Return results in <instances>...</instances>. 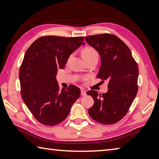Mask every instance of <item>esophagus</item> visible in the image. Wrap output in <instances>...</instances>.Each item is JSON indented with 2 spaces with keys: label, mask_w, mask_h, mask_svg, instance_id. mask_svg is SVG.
<instances>
[{
  "label": "esophagus",
  "mask_w": 159,
  "mask_h": 159,
  "mask_svg": "<svg viewBox=\"0 0 159 159\" xmlns=\"http://www.w3.org/2000/svg\"><path fill=\"white\" fill-rule=\"evenodd\" d=\"M80 94H81L82 96H85L86 95V91L84 89H81V90H80Z\"/></svg>",
  "instance_id": "1"
}]
</instances>
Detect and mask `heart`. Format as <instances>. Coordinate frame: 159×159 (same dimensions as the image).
Instances as JSON below:
<instances>
[{
	"instance_id": "heart-1",
	"label": "heart",
	"mask_w": 159,
	"mask_h": 159,
	"mask_svg": "<svg viewBox=\"0 0 159 159\" xmlns=\"http://www.w3.org/2000/svg\"><path fill=\"white\" fill-rule=\"evenodd\" d=\"M94 54H98L95 51V50L93 48L88 47L83 49L82 52V55H94Z\"/></svg>"
}]
</instances>
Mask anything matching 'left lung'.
<instances>
[{"label":"left lung","instance_id":"left-lung-1","mask_svg":"<svg viewBox=\"0 0 159 159\" xmlns=\"http://www.w3.org/2000/svg\"><path fill=\"white\" fill-rule=\"evenodd\" d=\"M85 40L100 55L101 66L97 77L108 81L107 93L87 92L95 102L88 113L97 122L114 124L127 114L138 93V64L129 48L114 34L93 35Z\"/></svg>","mask_w":159,"mask_h":159}]
</instances>
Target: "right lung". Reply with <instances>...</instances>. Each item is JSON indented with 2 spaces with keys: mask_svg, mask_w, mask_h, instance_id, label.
<instances>
[{
  "mask_svg": "<svg viewBox=\"0 0 159 159\" xmlns=\"http://www.w3.org/2000/svg\"><path fill=\"white\" fill-rule=\"evenodd\" d=\"M84 41V37L45 36L36 39L26 50L20 69L21 95L34 118L45 125L65 120L80 90L70 85L60 90L56 75Z\"/></svg>",
  "mask_w": 159,
  "mask_h": 159,
  "instance_id": "add662e5",
  "label": "right lung"
}]
</instances>
